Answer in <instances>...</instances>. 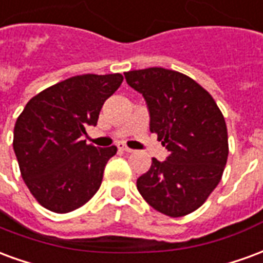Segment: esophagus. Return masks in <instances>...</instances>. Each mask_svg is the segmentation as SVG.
I'll list each match as a JSON object with an SVG mask.
<instances>
[{"label": "esophagus", "instance_id": "obj_1", "mask_svg": "<svg viewBox=\"0 0 263 263\" xmlns=\"http://www.w3.org/2000/svg\"><path fill=\"white\" fill-rule=\"evenodd\" d=\"M118 149L122 151V152H126V154H131V152H134L131 148H128V146H125V145H118Z\"/></svg>", "mask_w": 263, "mask_h": 263}]
</instances>
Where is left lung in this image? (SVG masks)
<instances>
[{"label":"left lung","instance_id":"left-lung-1","mask_svg":"<svg viewBox=\"0 0 263 263\" xmlns=\"http://www.w3.org/2000/svg\"><path fill=\"white\" fill-rule=\"evenodd\" d=\"M124 76L145 98L149 129L169 152L163 162L152 158L151 169L138 177V192L162 214H190L221 180L228 158L226 120L209 91L186 74L149 67Z\"/></svg>","mask_w":263,"mask_h":263}]
</instances>
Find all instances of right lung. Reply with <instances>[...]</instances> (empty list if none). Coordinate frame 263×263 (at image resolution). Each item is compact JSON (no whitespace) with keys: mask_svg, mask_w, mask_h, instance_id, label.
I'll return each mask as SVG.
<instances>
[{"mask_svg":"<svg viewBox=\"0 0 263 263\" xmlns=\"http://www.w3.org/2000/svg\"><path fill=\"white\" fill-rule=\"evenodd\" d=\"M122 80L120 73L70 77L31 98L18 117L14 152L24 182L45 209L69 213L97 193L117 148L81 139Z\"/></svg>","mask_w":263,"mask_h":263,"instance_id":"1","label":"right lung"}]
</instances>
